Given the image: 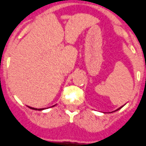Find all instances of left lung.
Segmentation results:
<instances>
[{
  "label": "left lung",
  "mask_w": 146,
  "mask_h": 146,
  "mask_svg": "<svg viewBox=\"0 0 146 146\" xmlns=\"http://www.w3.org/2000/svg\"><path fill=\"white\" fill-rule=\"evenodd\" d=\"M122 107H123V106H122ZM122 107H121V108H118V109H116V111H117V110H119V109H121V108H122Z\"/></svg>",
  "instance_id": "left-lung-1"
}]
</instances>
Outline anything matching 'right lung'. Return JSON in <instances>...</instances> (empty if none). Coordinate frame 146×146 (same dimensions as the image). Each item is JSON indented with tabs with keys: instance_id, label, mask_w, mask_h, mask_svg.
Wrapping results in <instances>:
<instances>
[{
	"instance_id": "right-lung-1",
	"label": "right lung",
	"mask_w": 146,
	"mask_h": 146,
	"mask_svg": "<svg viewBox=\"0 0 146 146\" xmlns=\"http://www.w3.org/2000/svg\"><path fill=\"white\" fill-rule=\"evenodd\" d=\"M54 106H52V107H54ZM30 108H31V109H34V110H38V111H41V110H43L44 108H32V107H29Z\"/></svg>"
}]
</instances>
